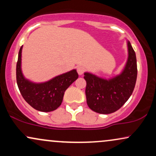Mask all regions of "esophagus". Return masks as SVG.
<instances>
[{
  "label": "esophagus",
  "instance_id": "1",
  "mask_svg": "<svg viewBox=\"0 0 156 156\" xmlns=\"http://www.w3.org/2000/svg\"><path fill=\"white\" fill-rule=\"evenodd\" d=\"M77 72H78V75H82L83 73H84V68L83 67H78V68H77Z\"/></svg>",
  "mask_w": 156,
  "mask_h": 156
}]
</instances>
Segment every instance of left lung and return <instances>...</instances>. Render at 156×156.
<instances>
[{"label":"left lung","mask_w":156,"mask_h":156,"mask_svg":"<svg viewBox=\"0 0 156 156\" xmlns=\"http://www.w3.org/2000/svg\"><path fill=\"white\" fill-rule=\"evenodd\" d=\"M127 46L128 59L119 74L104 78L91 73H84L87 103L94 112L103 114L115 112L133 93L137 78L136 57L128 40Z\"/></svg>","instance_id":"left-lung-1"}]
</instances>
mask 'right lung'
<instances>
[{
    "label": "right lung",
    "mask_w": 156,
    "mask_h": 156,
    "mask_svg": "<svg viewBox=\"0 0 156 156\" xmlns=\"http://www.w3.org/2000/svg\"><path fill=\"white\" fill-rule=\"evenodd\" d=\"M22 50L18 53L16 76L17 83L23 98L36 110L50 112L58 108L63 101L64 92L75 80L78 74L76 69L51 78L48 81L35 83L27 79L22 71Z\"/></svg>",
    "instance_id": "1"
}]
</instances>
